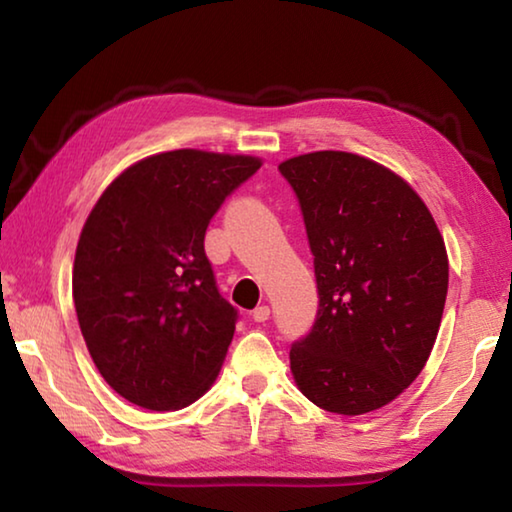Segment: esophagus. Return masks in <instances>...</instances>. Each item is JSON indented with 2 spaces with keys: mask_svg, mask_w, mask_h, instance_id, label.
Returning <instances> with one entry per match:
<instances>
[{
  "mask_svg": "<svg viewBox=\"0 0 512 512\" xmlns=\"http://www.w3.org/2000/svg\"><path fill=\"white\" fill-rule=\"evenodd\" d=\"M250 316H253L255 323H264V320H268V316H271V309H268V305H259L250 311Z\"/></svg>",
  "mask_w": 512,
  "mask_h": 512,
  "instance_id": "34e87169",
  "label": "esophagus"
}]
</instances>
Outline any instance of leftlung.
Returning a JSON list of instances; mask_svg holds the SVG:
<instances>
[{
  "instance_id": "left-lung-1",
  "label": "left lung",
  "mask_w": 512,
  "mask_h": 512,
  "mask_svg": "<svg viewBox=\"0 0 512 512\" xmlns=\"http://www.w3.org/2000/svg\"><path fill=\"white\" fill-rule=\"evenodd\" d=\"M277 169L298 196L318 287L314 325L289 352L293 379L329 413L381 409L436 343L445 241L411 185L368 158L316 151Z\"/></svg>"
}]
</instances>
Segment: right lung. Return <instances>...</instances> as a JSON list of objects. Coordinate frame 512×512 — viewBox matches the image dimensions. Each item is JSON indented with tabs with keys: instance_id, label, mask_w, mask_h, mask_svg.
I'll return each instance as SVG.
<instances>
[{
	"instance_id": "right-lung-1",
	"label": "right lung",
	"mask_w": 512,
	"mask_h": 512,
	"mask_svg": "<svg viewBox=\"0 0 512 512\" xmlns=\"http://www.w3.org/2000/svg\"><path fill=\"white\" fill-rule=\"evenodd\" d=\"M259 167L250 155L158 153L92 207L74 257V307L94 366L124 400L176 411L219 375L239 316L216 289L205 230Z\"/></svg>"
}]
</instances>
